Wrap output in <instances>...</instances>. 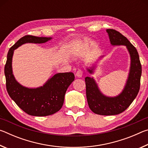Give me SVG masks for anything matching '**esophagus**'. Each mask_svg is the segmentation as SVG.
<instances>
[{
	"label": "esophagus",
	"instance_id": "obj_1",
	"mask_svg": "<svg viewBox=\"0 0 148 148\" xmlns=\"http://www.w3.org/2000/svg\"><path fill=\"white\" fill-rule=\"evenodd\" d=\"M82 75H83V71H82V70H78L76 72V76L77 77H82Z\"/></svg>",
	"mask_w": 148,
	"mask_h": 148
}]
</instances>
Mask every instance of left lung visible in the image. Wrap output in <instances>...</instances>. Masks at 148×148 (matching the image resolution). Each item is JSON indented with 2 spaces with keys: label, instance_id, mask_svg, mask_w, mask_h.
<instances>
[{
  "label": "left lung",
  "instance_id": "8db88e82",
  "mask_svg": "<svg viewBox=\"0 0 148 148\" xmlns=\"http://www.w3.org/2000/svg\"><path fill=\"white\" fill-rule=\"evenodd\" d=\"M106 32L112 46H126L129 53L131 64L125 86L118 95L108 97L101 91L93 77H86L85 81L87 100L91 111L102 116H113L124 112L136 97L140 89L142 66L136 49L126 37L114 29H106ZM95 67V64L87 67V71L89 74H93Z\"/></svg>",
  "mask_w": 148,
  "mask_h": 148
}]
</instances>
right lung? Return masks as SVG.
Returning <instances> with one entry per match:
<instances>
[{
    "label": "right lung",
    "instance_id": "add662e5",
    "mask_svg": "<svg viewBox=\"0 0 148 148\" xmlns=\"http://www.w3.org/2000/svg\"><path fill=\"white\" fill-rule=\"evenodd\" d=\"M51 37H38L27 35L22 37L9 49L4 66L6 89L11 99L25 112L33 116L52 115L61 108L69 86L74 80L72 72L57 73L49 77L43 86L29 88L20 84L12 71V57L14 50L26 43L43 44Z\"/></svg>",
    "mask_w": 148,
    "mask_h": 148
}]
</instances>
